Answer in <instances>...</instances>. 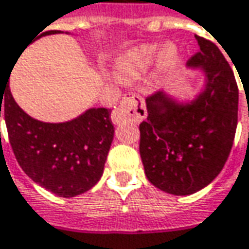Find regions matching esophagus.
I'll list each match as a JSON object with an SVG mask.
<instances>
[{"label": "esophagus", "instance_id": "obj_1", "mask_svg": "<svg viewBox=\"0 0 249 249\" xmlns=\"http://www.w3.org/2000/svg\"><path fill=\"white\" fill-rule=\"evenodd\" d=\"M146 117V110L143 106L142 97L135 93H128L123 97L120 104L114 108L111 114V120L114 124H121L126 120H132L135 123L142 121Z\"/></svg>", "mask_w": 249, "mask_h": 249}]
</instances>
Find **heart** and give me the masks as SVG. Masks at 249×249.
<instances>
[{
  "label": "heart",
  "instance_id": "b5f03b06",
  "mask_svg": "<svg viewBox=\"0 0 249 249\" xmlns=\"http://www.w3.org/2000/svg\"><path fill=\"white\" fill-rule=\"evenodd\" d=\"M158 54V45H142L138 46L118 60L117 73L124 80H137L152 65ZM178 62V53L172 45H166L158 56V70L162 76H168L173 71Z\"/></svg>",
  "mask_w": 249,
  "mask_h": 249
}]
</instances>
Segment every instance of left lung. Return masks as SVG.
Returning <instances> with one entry per match:
<instances>
[{"label": "left lung", "mask_w": 249, "mask_h": 249, "mask_svg": "<svg viewBox=\"0 0 249 249\" xmlns=\"http://www.w3.org/2000/svg\"><path fill=\"white\" fill-rule=\"evenodd\" d=\"M189 59L207 76L203 94L179 106L156 93L146 98L148 118L139 124V154L155 187L187 196L212 183L226 165L238 123V86L224 54L206 37Z\"/></svg>", "instance_id": "1"}]
</instances>
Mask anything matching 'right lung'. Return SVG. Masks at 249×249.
Segmentation results:
<instances>
[{"label": "right lung", "instance_id": "obj_1", "mask_svg": "<svg viewBox=\"0 0 249 249\" xmlns=\"http://www.w3.org/2000/svg\"><path fill=\"white\" fill-rule=\"evenodd\" d=\"M49 34L56 31L42 35ZM1 112L19 166L39 186L74 197L100 180L114 137L110 110L90 108L69 123H42L19 108L7 81L0 84V117Z\"/></svg>", "mask_w": 249, "mask_h": 249}]
</instances>
